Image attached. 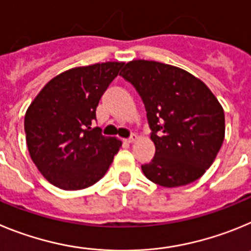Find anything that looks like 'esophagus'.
<instances>
[{"instance_id":"esophagus-1","label":"esophagus","mask_w":251,"mask_h":251,"mask_svg":"<svg viewBox=\"0 0 251 251\" xmlns=\"http://www.w3.org/2000/svg\"><path fill=\"white\" fill-rule=\"evenodd\" d=\"M136 139H137L136 135H131V136L128 137V139L125 140V142H127V144H132V142L136 141Z\"/></svg>"}]
</instances>
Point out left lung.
<instances>
[{
  "instance_id": "1",
  "label": "left lung",
  "mask_w": 251,
  "mask_h": 251,
  "mask_svg": "<svg viewBox=\"0 0 251 251\" xmlns=\"http://www.w3.org/2000/svg\"><path fill=\"white\" fill-rule=\"evenodd\" d=\"M145 105L155 156L141 165L164 187L194 182L211 166L225 135L224 110L202 81L156 61L127 62L120 74Z\"/></svg>"
}]
</instances>
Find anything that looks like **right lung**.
<instances>
[{
    "instance_id": "right-lung-1",
    "label": "right lung",
    "mask_w": 251,
    "mask_h": 251,
    "mask_svg": "<svg viewBox=\"0 0 251 251\" xmlns=\"http://www.w3.org/2000/svg\"><path fill=\"white\" fill-rule=\"evenodd\" d=\"M123 62L76 67L53 77L25 116L31 159L40 173L62 190L96 184L110 168L121 141L92 127L101 96Z\"/></svg>"
}]
</instances>
